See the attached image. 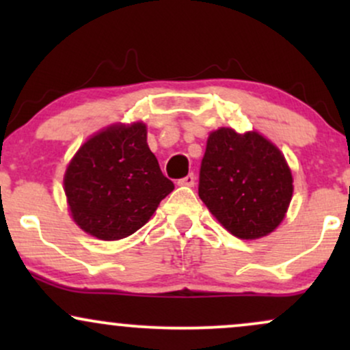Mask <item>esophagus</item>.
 Masks as SVG:
<instances>
[{"instance_id":"esophagus-1","label":"esophagus","mask_w":350,"mask_h":350,"mask_svg":"<svg viewBox=\"0 0 350 350\" xmlns=\"http://www.w3.org/2000/svg\"><path fill=\"white\" fill-rule=\"evenodd\" d=\"M178 184H179V186H187V187H192V186H194V184H196V176L192 174V172H191V174H187L186 178L179 179V180H178Z\"/></svg>"}]
</instances>
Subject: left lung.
Listing matches in <instances>:
<instances>
[{
    "label": "left lung",
    "mask_w": 350,
    "mask_h": 350,
    "mask_svg": "<svg viewBox=\"0 0 350 350\" xmlns=\"http://www.w3.org/2000/svg\"><path fill=\"white\" fill-rule=\"evenodd\" d=\"M293 178L284 156L255 131H212L199 172V198L239 239L268 235L291 202Z\"/></svg>",
    "instance_id": "left-lung-1"
}]
</instances>
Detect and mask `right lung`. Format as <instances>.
Wrapping results in <instances>:
<instances>
[{"label":"right lung","mask_w":350,"mask_h":350,"mask_svg":"<svg viewBox=\"0 0 350 350\" xmlns=\"http://www.w3.org/2000/svg\"><path fill=\"white\" fill-rule=\"evenodd\" d=\"M75 224L100 240L135 234L174 189L146 143V126L115 124L74 156L64 178Z\"/></svg>","instance_id":"1"}]
</instances>
